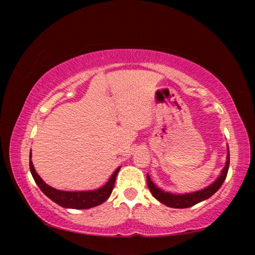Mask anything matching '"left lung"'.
Segmentation results:
<instances>
[{"instance_id": "8db88e82", "label": "left lung", "mask_w": 255, "mask_h": 255, "mask_svg": "<svg viewBox=\"0 0 255 255\" xmlns=\"http://www.w3.org/2000/svg\"><path fill=\"white\" fill-rule=\"evenodd\" d=\"M228 167H230V149L227 147V158L226 163L224 169L222 170L221 175L218 176L217 180L214 181L213 183L205 189H201L199 191L191 192V193H184V195H175V193L166 192L163 191L162 189L157 188L154 182L150 180L149 175L147 174V185L149 188V191L152 192L154 198L162 202L167 207H171V208H189V207H192L199 202L208 199L209 197L214 195L215 192L218 191V189L222 187V184L225 181L228 172Z\"/></svg>"}]
</instances>
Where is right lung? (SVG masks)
Returning a JSON list of instances; mask_svg holds the SVG:
<instances>
[{
    "instance_id": "1",
    "label": "right lung",
    "mask_w": 255,
    "mask_h": 255,
    "mask_svg": "<svg viewBox=\"0 0 255 255\" xmlns=\"http://www.w3.org/2000/svg\"><path fill=\"white\" fill-rule=\"evenodd\" d=\"M30 158H31V153H30ZM30 172H31L34 182L37 183L38 187L45 195L53 200L55 204L59 205L64 208H72V209H89L92 207L99 206L105 202L108 198L110 197L112 190L115 187L116 176L120 170V166L114 172V174L110 176L108 182L103 187L97 190H91V191H62L55 188H51L50 185L45 183L38 173L34 170L32 161H29Z\"/></svg>"
}]
</instances>
